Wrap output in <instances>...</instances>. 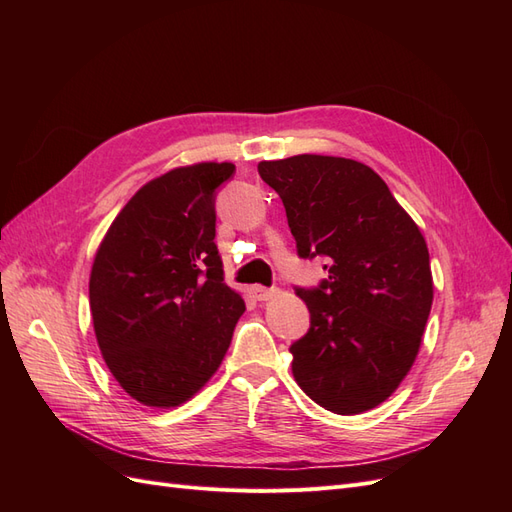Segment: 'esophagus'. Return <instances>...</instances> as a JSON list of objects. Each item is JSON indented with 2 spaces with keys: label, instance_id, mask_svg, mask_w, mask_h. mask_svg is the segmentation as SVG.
I'll list each match as a JSON object with an SVG mask.
<instances>
[{
  "label": "esophagus",
  "instance_id": "1",
  "mask_svg": "<svg viewBox=\"0 0 512 512\" xmlns=\"http://www.w3.org/2000/svg\"><path fill=\"white\" fill-rule=\"evenodd\" d=\"M275 294H277L275 288H265V286H254L252 288V297L256 301H269V299L275 297Z\"/></svg>",
  "mask_w": 512,
  "mask_h": 512
}]
</instances>
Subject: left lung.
Here are the masks:
<instances>
[{
	"label": "left lung",
	"mask_w": 512,
	"mask_h": 512,
	"mask_svg": "<svg viewBox=\"0 0 512 512\" xmlns=\"http://www.w3.org/2000/svg\"><path fill=\"white\" fill-rule=\"evenodd\" d=\"M258 173L282 198L297 254L329 271L316 288H294L309 309V331L290 346L294 380L335 414L380 406L410 371L431 312L421 230L356 160L305 153Z\"/></svg>",
	"instance_id": "8db88e82"
}]
</instances>
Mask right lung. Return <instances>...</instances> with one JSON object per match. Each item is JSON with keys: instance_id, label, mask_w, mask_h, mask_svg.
Listing matches in <instances>:
<instances>
[{"instance_id": "obj_1", "label": "right lung", "mask_w": 512, "mask_h": 512, "mask_svg": "<svg viewBox=\"0 0 512 512\" xmlns=\"http://www.w3.org/2000/svg\"><path fill=\"white\" fill-rule=\"evenodd\" d=\"M230 162L175 168L143 185L102 239L89 307L104 361L136 401L175 408L218 371L241 294L224 282L215 190Z\"/></svg>"}]
</instances>
